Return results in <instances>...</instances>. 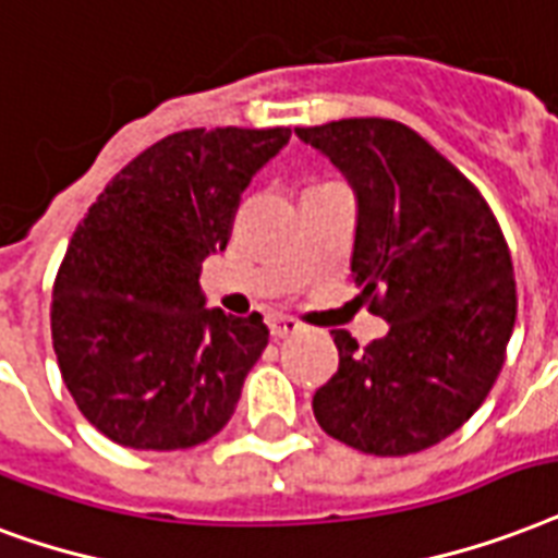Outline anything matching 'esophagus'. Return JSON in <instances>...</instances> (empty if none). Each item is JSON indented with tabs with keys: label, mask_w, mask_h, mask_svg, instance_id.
Wrapping results in <instances>:
<instances>
[{
	"label": "esophagus",
	"mask_w": 558,
	"mask_h": 558,
	"mask_svg": "<svg viewBox=\"0 0 558 558\" xmlns=\"http://www.w3.org/2000/svg\"><path fill=\"white\" fill-rule=\"evenodd\" d=\"M269 330L275 339H287V336H295L301 330V322H295L292 316H271Z\"/></svg>",
	"instance_id": "esophagus-1"
}]
</instances>
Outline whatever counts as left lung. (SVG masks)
I'll list each match as a JSON object with an SVG mask.
<instances>
[{
	"label": "left lung",
	"mask_w": 558,
	"mask_h": 558,
	"mask_svg": "<svg viewBox=\"0 0 558 558\" xmlns=\"http://www.w3.org/2000/svg\"><path fill=\"white\" fill-rule=\"evenodd\" d=\"M356 198L351 275L389 325L360 348L333 330L339 368L313 395L322 430L374 457H407L459 430L504 365L515 278L486 198L412 128L339 119L295 128Z\"/></svg>",
	"instance_id": "left-lung-1"
}]
</instances>
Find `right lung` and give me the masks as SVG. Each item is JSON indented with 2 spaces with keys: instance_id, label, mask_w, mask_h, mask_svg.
<instances>
[{
  "instance_id": "right-lung-1",
  "label": "right lung",
  "mask_w": 558,
  "mask_h": 558,
  "mask_svg": "<svg viewBox=\"0 0 558 558\" xmlns=\"http://www.w3.org/2000/svg\"><path fill=\"white\" fill-rule=\"evenodd\" d=\"M289 128H193L119 172L75 228L52 292L63 383L93 427L134 450L213 439L269 342L260 313L207 307L198 271L231 236L251 178Z\"/></svg>"
}]
</instances>
